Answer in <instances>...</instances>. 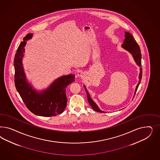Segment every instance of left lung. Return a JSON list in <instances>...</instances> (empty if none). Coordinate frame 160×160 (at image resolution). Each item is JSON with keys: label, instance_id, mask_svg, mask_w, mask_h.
Listing matches in <instances>:
<instances>
[{"label": "left lung", "instance_id": "1", "mask_svg": "<svg viewBox=\"0 0 160 160\" xmlns=\"http://www.w3.org/2000/svg\"><path fill=\"white\" fill-rule=\"evenodd\" d=\"M125 33H126L125 34L126 39H124L123 44H122V47L124 49H126V50H127L128 52H129L130 53L132 54L137 64L140 67V75H139L140 81H139V82H138L137 87H136V91H135V93H134V95H135L136 92H137V88L138 87V86L140 83L141 80V78H142V68H141V53L140 46L137 43L136 40L133 38V36L128 32H125ZM84 87H85V86H84ZM85 89H86V91L87 92L88 102H89V104L92 107V109L94 110H95L96 112H104L102 110H100L99 109V108L96 105V104L92 101V100L90 96V95L87 92L86 87H85Z\"/></svg>", "mask_w": 160, "mask_h": 160}]
</instances>
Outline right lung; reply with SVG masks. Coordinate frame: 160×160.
<instances>
[{
  "instance_id": "add662e5",
  "label": "right lung",
  "mask_w": 160,
  "mask_h": 160,
  "mask_svg": "<svg viewBox=\"0 0 160 160\" xmlns=\"http://www.w3.org/2000/svg\"><path fill=\"white\" fill-rule=\"evenodd\" d=\"M32 34H27L20 43L14 58L15 84L17 91L24 104L35 115L56 116L62 114L67 106L66 89L74 81V75L68 74L59 78L46 90L35 91L27 82L22 66L26 40L31 39Z\"/></svg>"
}]
</instances>
